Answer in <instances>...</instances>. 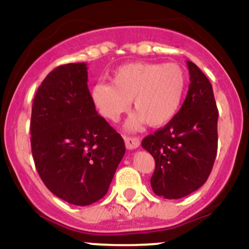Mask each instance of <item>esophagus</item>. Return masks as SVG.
Segmentation results:
<instances>
[{"label":"esophagus","mask_w":249,"mask_h":249,"mask_svg":"<svg viewBox=\"0 0 249 249\" xmlns=\"http://www.w3.org/2000/svg\"><path fill=\"white\" fill-rule=\"evenodd\" d=\"M125 145H126L127 149H136L140 147L141 141L137 137H131V136H125Z\"/></svg>","instance_id":"esophagus-1"}]
</instances>
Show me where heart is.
<instances>
[{
    "label": "heart",
    "mask_w": 249,
    "mask_h": 249,
    "mask_svg": "<svg viewBox=\"0 0 249 249\" xmlns=\"http://www.w3.org/2000/svg\"><path fill=\"white\" fill-rule=\"evenodd\" d=\"M110 82L99 83L91 89L95 107L102 117L117 122L134 100L137 113L127 127L136 130L143 123L159 127L172 119L182 102L187 76L177 64L131 62L118 67Z\"/></svg>",
    "instance_id": "b5f03b06"
}]
</instances>
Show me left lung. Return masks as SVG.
<instances>
[{"label":"left lung","instance_id":"8db88e82","mask_svg":"<svg viewBox=\"0 0 249 249\" xmlns=\"http://www.w3.org/2000/svg\"><path fill=\"white\" fill-rule=\"evenodd\" d=\"M190 84L177 114L142 147L155 160L150 178L153 192L164 199H180L207 180L218 147V109L208 78L194 62L187 61Z\"/></svg>","mask_w":249,"mask_h":249}]
</instances>
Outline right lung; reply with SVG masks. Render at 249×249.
Segmentation results:
<instances>
[{
	"mask_svg": "<svg viewBox=\"0 0 249 249\" xmlns=\"http://www.w3.org/2000/svg\"><path fill=\"white\" fill-rule=\"evenodd\" d=\"M30 131L37 172L53 194L77 206L107 194L125 143L95 109L87 64L61 65L44 78Z\"/></svg>",
	"mask_w": 249,
	"mask_h": 249,
	"instance_id": "obj_1",
	"label": "right lung"
}]
</instances>
